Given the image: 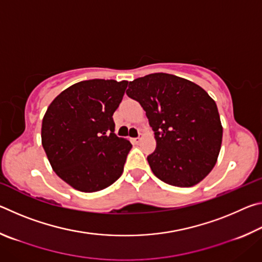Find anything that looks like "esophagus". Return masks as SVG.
<instances>
[{"mask_svg":"<svg viewBox=\"0 0 262 262\" xmlns=\"http://www.w3.org/2000/svg\"><path fill=\"white\" fill-rule=\"evenodd\" d=\"M142 137H143V136L140 135L139 137H135V139H133V141H134V143H140L141 140H142Z\"/></svg>","mask_w":262,"mask_h":262,"instance_id":"1","label":"esophagus"}]
</instances>
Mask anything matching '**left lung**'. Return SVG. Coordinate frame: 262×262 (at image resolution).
Returning <instances> with one entry per match:
<instances>
[{
	"label": "left lung",
	"instance_id": "obj_1",
	"mask_svg": "<svg viewBox=\"0 0 262 262\" xmlns=\"http://www.w3.org/2000/svg\"><path fill=\"white\" fill-rule=\"evenodd\" d=\"M126 94L139 101L155 132L156 150L148 156L154 174L178 187L205 179L223 136L215 100L198 84L165 73L134 79Z\"/></svg>",
	"mask_w": 262,
	"mask_h": 262
}]
</instances>
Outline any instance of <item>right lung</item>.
I'll use <instances>...</instances> for the list:
<instances>
[{"label":"right lung","instance_id":"obj_1","mask_svg":"<svg viewBox=\"0 0 262 262\" xmlns=\"http://www.w3.org/2000/svg\"><path fill=\"white\" fill-rule=\"evenodd\" d=\"M127 81L89 79L69 86L48 106L41 143L55 173L73 188L98 192L123 172L130 142L114 133L113 113Z\"/></svg>","mask_w":262,"mask_h":262}]
</instances>
